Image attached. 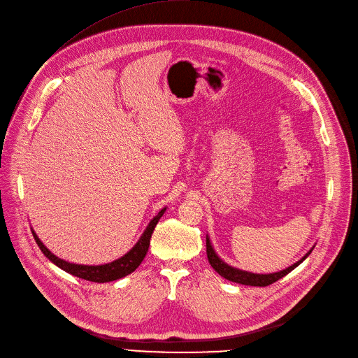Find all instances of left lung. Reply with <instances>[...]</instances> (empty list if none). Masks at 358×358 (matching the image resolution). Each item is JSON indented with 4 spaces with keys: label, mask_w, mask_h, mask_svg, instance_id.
Masks as SVG:
<instances>
[{
    "label": "left lung",
    "mask_w": 358,
    "mask_h": 358,
    "mask_svg": "<svg viewBox=\"0 0 358 358\" xmlns=\"http://www.w3.org/2000/svg\"><path fill=\"white\" fill-rule=\"evenodd\" d=\"M206 248H207V259L214 271L231 282L242 283V285H250V287H268V285H272L273 282L279 280L280 278H283L285 275H288L291 271H294L298 265H301V262H303L306 259V256L311 253V250H309L299 262H296V264H294L292 266L287 268L285 271H280L276 273H269V275H257V273H249V272L234 269V268L226 265L224 262L216 255V252L213 250L208 237L206 241Z\"/></svg>",
    "instance_id": "left-lung-1"
}]
</instances>
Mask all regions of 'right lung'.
Here are the masks:
<instances>
[{
	"label": "right lung",
	"mask_w": 358,
	"mask_h": 358,
	"mask_svg": "<svg viewBox=\"0 0 358 358\" xmlns=\"http://www.w3.org/2000/svg\"><path fill=\"white\" fill-rule=\"evenodd\" d=\"M165 208H162L157 216L151 220V223L148 224V227L145 229L144 234L141 236V239L138 241V243L121 259L113 260L110 264L106 265H99V266H87V265H75L70 264V262H66L63 259H59L57 256H55L49 249H47L37 237V234L33 231L34 241L38 245L40 250L44 253V256L49 257L55 265H57L60 269L66 271L67 273L82 278L85 280H90V282H98V283H103V282H110V280H116L121 279L129 273H132L139 265L141 262L144 260L148 248H150V241H151V234L158 223V220L161 219V216L164 214Z\"/></svg>",
	"instance_id": "add662e5"
}]
</instances>
